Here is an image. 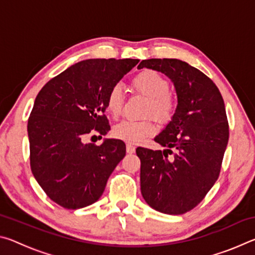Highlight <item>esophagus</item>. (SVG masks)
Instances as JSON below:
<instances>
[{
  "mask_svg": "<svg viewBox=\"0 0 255 255\" xmlns=\"http://www.w3.org/2000/svg\"><path fill=\"white\" fill-rule=\"evenodd\" d=\"M126 149H127V153H129V154L135 153V146H133V144H131V143H127Z\"/></svg>",
  "mask_w": 255,
  "mask_h": 255,
  "instance_id": "obj_1",
  "label": "esophagus"
}]
</instances>
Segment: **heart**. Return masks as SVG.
<instances>
[{"mask_svg":"<svg viewBox=\"0 0 255 255\" xmlns=\"http://www.w3.org/2000/svg\"><path fill=\"white\" fill-rule=\"evenodd\" d=\"M133 90L140 96L148 99V115L159 123H166L173 117L176 109V101L169 92L170 84L165 77L153 70H144L133 77L131 81ZM124 106V92L119 85L110 89L107 97V109L114 117H117L122 112ZM156 131L152 120H123L114 128L116 137L126 140L128 143H138L144 138L152 136Z\"/></svg>","mask_w":255,"mask_h":255,"instance_id":"1","label":"heart"}]
</instances>
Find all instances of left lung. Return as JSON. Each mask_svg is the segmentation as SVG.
Masks as SVG:
<instances>
[{"label": "left lung", "instance_id": "1", "mask_svg": "<svg viewBox=\"0 0 255 255\" xmlns=\"http://www.w3.org/2000/svg\"><path fill=\"white\" fill-rule=\"evenodd\" d=\"M144 67L169 77L178 106L154 138L165 149H136L140 191L153 209L181 215L200 204L218 179L230 136L225 105L214 82L188 63L152 58L141 60L138 68Z\"/></svg>", "mask_w": 255, "mask_h": 255}]
</instances>
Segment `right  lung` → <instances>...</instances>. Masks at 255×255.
Segmentation results:
<instances>
[{"label": "right lung", "mask_w": 255, "mask_h": 255, "mask_svg": "<svg viewBox=\"0 0 255 255\" xmlns=\"http://www.w3.org/2000/svg\"><path fill=\"white\" fill-rule=\"evenodd\" d=\"M138 59L82 60L47 82L28 120L30 166L51 200L80 209L99 200L115 167L126 155L123 140L86 144L93 132L107 135V97Z\"/></svg>", "instance_id": "1"}]
</instances>
